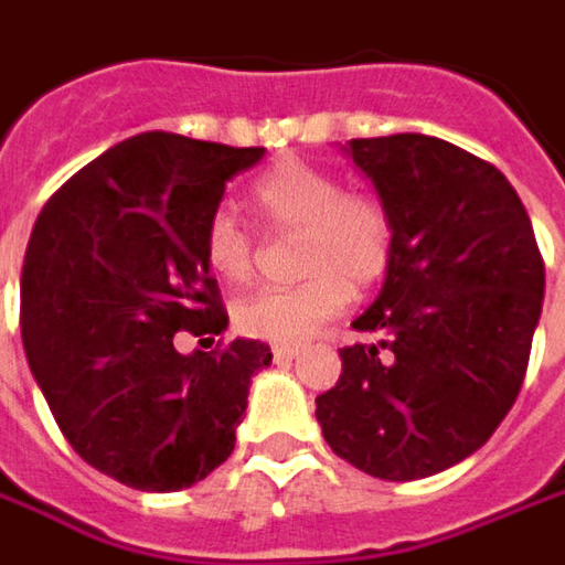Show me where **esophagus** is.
Instances as JSON below:
<instances>
[{
    "label": "esophagus",
    "mask_w": 565,
    "mask_h": 565,
    "mask_svg": "<svg viewBox=\"0 0 565 565\" xmlns=\"http://www.w3.org/2000/svg\"><path fill=\"white\" fill-rule=\"evenodd\" d=\"M301 351H298V344H276L274 348V358L276 361H295Z\"/></svg>",
    "instance_id": "esophagus-1"
}]
</instances>
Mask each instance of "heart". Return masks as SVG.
Wrapping results in <instances>:
<instances>
[{"instance_id":"obj_1","label":"heart","mask_w":565,"mask_h":565,"mask_svg":"<svg viewBox=\"0 0 565 565\" xmlns=\"http://www.w3.org/2000/svg\"><path fill=\"white\" fill-rule=\"evenodd\" d=\"M264 221L301 230V270L308 279L291 289H257L233 305L242 335L298 344L351 301V286L366 289L385 276L395 255V223L388 207L366 192H342V180L308 161L286 158L252 189ZM207 270L238 286L255 270V238L230 207H217L204 226Z\"/></svg>"}]
</instances>
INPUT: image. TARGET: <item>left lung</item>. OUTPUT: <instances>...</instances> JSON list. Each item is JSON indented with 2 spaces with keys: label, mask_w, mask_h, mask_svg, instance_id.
Returning a JSON list of instances; mask_svg holds the SVG:
<instances>
[{
  "label": "left lung",
  "mask_w": 565,
  "mask_h": 565,
  "mask_svg": "<svg viewBox=\"0 0 565 565\" xmlns=\"http://www.w3.org/2000/svg\"><path fill=\"white\" fill-rule=\"evenodd\" d=\"M344 154L395 223L376 301L351 323L376 344L342 348L317 397L327 445L385 482L467 460L520 395L544 301L532 221L501 170L445 139H351Z\"/></svg>",
  "instance_id": "obj_1"
}]
</instances>
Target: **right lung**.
<instances>
[{
    "instance_id": "right-lung-1",
    "label": "right lung",
    "mask_w": 565,
    "mask_h": 565,
    "mask_svg": "<svg viewBox=\"0 0 565 565\" xmlns=\"http://www.w3.org/2000/svg\"><path fill=\"white\" fill-rule=\"evenodd\" d=\"M264 149L139 132L74 173L33 223L21 270L30 373L79 457L136 491L202 482L236 448L257 370L274 354L214 342L230 317L204 264L207 217Z\"/></svg>"
}]
</instances>
